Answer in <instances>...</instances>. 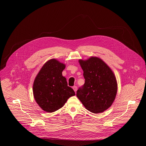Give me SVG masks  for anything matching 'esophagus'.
Wrapping results in <instances>:
<instances>
[{
  "instance_id": "1",
  "label": "esophagus",
  "mask_w": 146,
  "mask_h": 146,
  "mask_svg": "<svg viewBox=\"0 0 146 146\" xmlns=\"http://www.w3.org/2000/svg\"><path fill=\"white\" fill-rule=\"evenodd\" d=\"M73 89L74 90V92H76V91H77V90H78V87L76 86H74L73 87Z\"/></svg>"
}]
</instances>
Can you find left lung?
Returning a JSON list of instances; mask_svg holds the SVG:
<instances>
[{"label":"left lung","instance_id":"left-lung-1","mask_svg":"<svg viewBox=\"0 0 146 146\" xmlns=\"http://www.w3.org/2000/svg\"><path fill=\"white\" fill-rule=\"evenodd\" d=\"M83 70L85 84L76 96L89 111L98 113L111 106L117 92V83L111 69L101 59L92 57L79 60Z\"/></svg>","mask_w":146,"mask_h":146}]
</instances>
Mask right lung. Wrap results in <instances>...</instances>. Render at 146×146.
Listing matches in <instances>:
<instances>
[{"instance_id":"1","label":"right lung","mask_w":146,"mask_h":146,"mask_svg":"<svg viewBox=\"0 0 146 146\" xmlns=\"http://www.w3.org/2000/svg\"><path fill=\"white\" fill-rule=\"evenodd\" d=\"M65 64L56 59L46 62L38 73L33 84V94L36 103L48 112L62 108L67 99L75 95L72 88L68 86L62 72Z\"/></svg>"}]
</instances>
